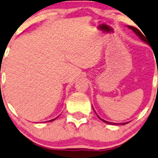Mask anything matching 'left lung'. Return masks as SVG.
Wrapping results in <instances>:
<instances>
[{
  "label": "left lung",
  "instance_id": "8db88e82",
  "mask_svg": "<svg viewBox=\"0 0 158 158\" xmlns=\"http://www.w3.org/2000/svg\"><path fill=\"white\" fill-rule=\"evenodd\" d=\"M128 27L130 28L131 30H133L134 32H135V33H136L137 35H138V36H139L140 37V39L141 40H142L143 41H144V42L145 43H147V40H146V37L145 38V36H144V35H143V33H141V31H140L138 29H137L136 27H131V26H128ZM98 116V115H97ZM98 118H99L100 119H101L102 121V122H106V123H107V124H109V125H118L117 123H112V122H107V121H105V120H103V119H102L101 118L99 117V116H98ZM126 124H128V122H124V123H119V125H126Z\"/></svg>",
  "mask_w": 158,
  "mask_h": 158
}]
</instances>
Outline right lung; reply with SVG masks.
<instances>
[{
    "mask_svg": "<svg viewBox=\"0 0 158 158\" xmlns=\"http://www.w3.org/2000/svg\"><path fill=\"white\" fill-rule=\"evenodd\" d=\"M56 118H54V119H52V120H50V121H49V122H52V121H53V120H55Z\"/></svg>",
    "mask_w": 158,
    "mask_h": 158,
    "instance_id": "obj_1",
    "label": "right lung"
}]
</instances>
